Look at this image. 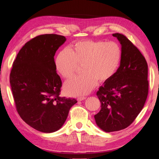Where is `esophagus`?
Here are the masks:
<instances>
[{
	"instance_id": "34e87169",
	"label": "esophagus",
	"mask_w": 159,
	"mask_h": 159,
	"mask_svg": "<svg viewBox=\"0 0 159 159\" xmlns=\"http://www.w3.org/2000/svg\"><path fill=\"white\" fill-rule=\"evenodd\" d=\"M85 99H86L85 97H80V98H78V102H80V101H83Z\"/></svg>"
}]
</instances>
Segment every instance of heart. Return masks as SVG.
Returning <instances> with one entry per match:
<instances>
[{"mask_svg": "<svg viewBox=\"0 0 159 159\" xmlns=\"http://www.w3.org/2000/svg\"><path fill=\"white\" fill-rule=\"evenodd\" d=\"M121 49L115 42L85 40L61 50L55 59V68L62 78L69 79L81 66L83 74L66 82L64 91L70 95L88 93L97 85L106 82L116 73Z\"/></svg>", "mask_w": 159, "mask_h": 159, "instance_id": "b5f03b06", "label": "heart"}]
</instances>
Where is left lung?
Instances as JSON below:
<instances>
[{
	"mask_svg": "<svg viewBox=\"0 0 159 159\" xmlns=\"http://www.w3.org/2000/svg\"><path fill=\"white\" fill-rule=\"evenodd\" d=\"M121 44V59L115 74L97 92L101 104L94 115L105 132L127 128L141 111L148 93V66L141 52L123 34H113Z\"/></svg>",
	"mask_w": 159,
	"mask_h": 159,
	"instance_id": "left-lung-1",
	"label": "left lung"
}]
</instances>
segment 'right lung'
I'll list each match as a JSON object with an SVG mask.
<instances>
[{"label":"right lung","mask_w":159,"mask_h":159,"mask_svg":"<svg viewBox=\"0 0 159 159\" xmlns=\"http://www.w3.org/2000/svg\"><path fill=\"white\" fill-rule=\"evenodd\" d=\"M66 40L55 34L37 36L27 42L13 62L10 83L16 108L28 125L43 133L60 129L75 99L60 97L62 85L54 56Z\"/></svg>","instance_id":"obj_1"}]
</instances>
